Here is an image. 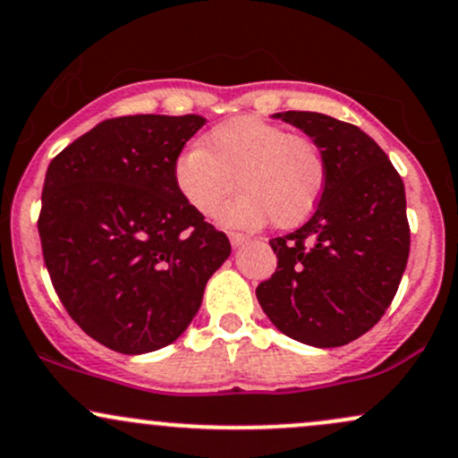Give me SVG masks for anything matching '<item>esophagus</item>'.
I'll return each mask as SVG.
<instances>
[{
    "mask_svg": "<svg viewBox=\"0 0 458 458\" xmlns=\"http://www.w3.org/2000/svg\"><path fill=\"white\" fill-rule=\"evenodd\" d=\"M247 241L245 234H239V233H230V243H233V247H241Z\"/></svg>",
    "mask_w": 458,
    "mask_h": 458,
    "instance_id": "34e87169",
    "label": "esophagus"
}]
</instances>
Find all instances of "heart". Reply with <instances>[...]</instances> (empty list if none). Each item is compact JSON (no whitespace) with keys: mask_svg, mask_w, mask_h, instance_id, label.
I'll use <instances>...</instances> for the list:
<instances>
[{"mask_svg":"<svg viewBox=\"0 0 458 458\" xmlns=\"http://www.w3.org/2000/svg\"><path fill=\"white\" fill-rule=\"evenodd\" d=\"M236 182L245 191L224 208V224L256 228L273 219L277 228H295L318 207L327 161L308 135L259 115H234L215 124L202 146L176 157L174 185L193 211L213 215Z\"/></svg>","mask_w":458,"mask_h":458,"instance_id":"heart-1","label":"heart"}]
</instances>
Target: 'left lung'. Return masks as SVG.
I'll list each match as a JSON object with an SVG mask.
<instances>
[{
	"label": "left lung",
	"mask_w": 458,
	"mask_h": 458,
	"mask_svg": "<svg viewBox=\"0 0 458 458\" xmlns=\"http://www.w3.org/2000/svg\"><path fill=\"white\" fill-rule=\"evenodd\" d=\"M323 150L327 182L312 217L269 243L277 269L256 288L260 308L297 343L331 349L375 327L409 259L403 178L370 135L317 112H282Z\"/></svg>",
	"instance_id": "1"
}]
</instances>
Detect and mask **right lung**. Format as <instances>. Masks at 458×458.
<instances>
[{
    "label": "right lung",
    "mask_w": 458,
    "mask_h": 458,
    "mask_svg": "<svg viewBox=\"0 0 458 458\" xmlns=\"http://www.w3.org/2000/svg\"><path fill=\"white\" fill-rule=\"evenodd\" d=\"M202 115H123L47 167L38 234L51 282L90 338L124 355L172 344L230 256L174 185V161Z\"/></svg>",
    "instance_id": "right-lung-1"
}]
</instances>
